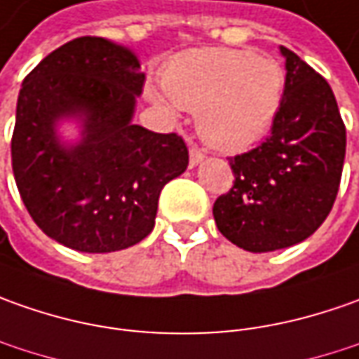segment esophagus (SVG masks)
<instances>
[{
  "label": "esophagus",
  "instance_id": "esophagus-1",
  "mask_svg": "<svg viewBox=\"0 0 359 359\" xmlns=\"http://www.w3.org/2000/svg\"><path fill=\"white\" fill-rule=\"evenodd\" d=\"M203 161H204L203 149H198L196 144H192L191 149H189V165H191V167H196V165H201Z\"/></svg>",
  "mask_w": 359,
  "mask_h": 359
}]
</instances>
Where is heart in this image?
Returning a JSON list of instances; mask_svg holds the SVG:
<instances>
[{
    "label": "heart",
    "instance_id": "heart-1",
    "mask_svg": "<svg viewBox=\"0 0 359 359\" xmlns=\"http://www.w3.org/2000/svg\"><path fill=\"white\" fill-rule=\"evenodd\" d=\"M165 91L149 97L196 113L204 141L224 151H242L262 141L278 118L286 75L274 57L250 49L206 47L177 55L163 75Z\"/></svg>",
    "mask_w": 359,
    "mask_h": 359
}]
</instances>
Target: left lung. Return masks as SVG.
I'll return each instance as SVG.
<instances>
[{
    "mask_svg": "<svg viewBox=\"0 0 359 359\" xmlns=\"http://www.w3.org/2000/svg\"><path fill=\"white\" fill-rule=\"evenodd\" d=\"M286 85L272 135L230 158L234 187L218 196V230L248 252H274L312 236L330 215L346 156V127L327 81L280 45Z\"/></svg>",
    "mask_w": 359,
    "mask_h": 359,
    "instance_id": "1",
    "label": "left lung"
}]
</instances>
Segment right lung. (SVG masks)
Returning <instances> with one entry per match:
<instances>
[{
    "label": "right lung",
    "instance_id": "right-lung-1",
    "mask_svg": "<svg viewBox=\"0 0 359 359\" xmlns=\"http://www.w3.org/2000/svg\"><path fill=\"white\" fill-rule=\"evenodd\" d=\"M144 73L105 37L61 45L25 77L11 165L25 208L79 252L125 250L155 229L158 194L189 167L179 135L135 125Z\"/></svg>",
    "mask_w": 359,
    "mask_h": 359
}]
</instances>
